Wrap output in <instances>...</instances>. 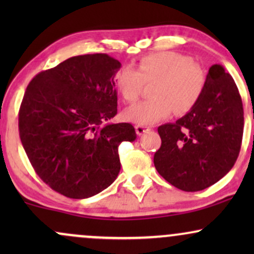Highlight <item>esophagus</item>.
Masks as SVG:
<instances>
[{
	"label": "esophagus",
	"instance_id": "obj_1",
	"mask_svg": "<svg viewBox=\"0 0 254 254\" xmlns=\"http://www.w3.org/2000/svg\"><path fill=\"white\" fill-rule=\"evenodd\" d=\"M135 129H136V132H137V135H138V136L144 135L145 132L150 131V127H144V125H136Z\"/></svg>",
	"mask_w": 254,
	"mask_h": 254
}]
</instances>
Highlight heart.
I'll use <instances>...</instances> for the list:
<instances>
[{
  "label": "heart",
  "instance_id": "heart-1",
  "mask_svg": "<svg viewBox=\"0 0 254 254\" xmlns=\"http://www.w3.org/2000/svg\"><path fill=\"white\" fill-rule=\"evenodd\" d=\"M149 100L125 110L131 123L148 125L165 119L176 111L188 112L203 94L205 72L189 56L174 51H160L142 57L137 69L124 66L116 75V88L127 103H135L143 83L153 82Z\"/></svg>",
  "mask_w": 254,
  "mask_h": 254
}]
</instances>
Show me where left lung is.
<instances>
[{"mask_svg":"<svg viewBox=\"0 0 254 254\" xmlns=\"http://www.w3.org/2000/svg\"><path fill=\"white\" fill-rule=\"evenodd\" d=\"M157 131L161 147L154 165L160 176L183 191L214 185L232 170L243 139V101L233 77L220 64L211 65L198 103Z\"/></svg>","mask_w":254,"mask_h":254,"instance_id":"left-lung-1","label":"left lung"}]
</instances>
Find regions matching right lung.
<instances>
[{
	"mask_svg": "<svg viewBox=\"0 0 254 254\" xmlns=\"http://www.w3.org/2000/svg\"><path fill=\"white\" fill-rule=\"evenodd\" d=\"M119 61L106 54L68 58L33 77L19 112L21 143L34 171L58 193L75 199L98 194L121 171L118 147L133 142L117 115Z\"/></svg>",
	"mask_w": 254,
	"mask_h": 254,
	"instance_id": "obj_1",
	"label": "right lung"
}]
</instances>
